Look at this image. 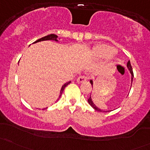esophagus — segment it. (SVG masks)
Here are the masks:
<instances>
[{
    "mask_svg": "<svg viewBox=\"0 0 150 150\" xmlns=\"http://www.w3.org/2000/svg\"><path fill=\"white\" fill-rule=\"evenodd\" d=\"M87 77L84 76V75H82V76H79L78 78V79H77V81H78V83H83L84 82V81H87Z\"/></svg>",
    "mask_w": 150,
    "mask_h": 150,
    "instance_id": "esophagus-1",
    "label": "esophagus"
}]
</instances>
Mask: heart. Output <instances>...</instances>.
<instances>
[{
  "instance_id": "heart-1",
  "label": "heart",
  "mask_w": 150,
  "mask_h": 150,
  "mask_svg": "<svg viewBox=\"0 0 150 150\" xmlns=\"http://www.w3.org/2000/svg\"><path fill=\"white\" fill-rule=\"evenodd\" d=\"M116 50L113 47L105 44H99L93 47V55L97 58H108L115 53Z\"/></svg>"
}]
</instances>
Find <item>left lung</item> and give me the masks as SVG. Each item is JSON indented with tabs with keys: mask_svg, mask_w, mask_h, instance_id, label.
<instances>
[{
	"mask_svg": "<svg viewBox=\"0 0 150 150\" xmlns=\"http://www.w3.org/2000/svg\"><path fill=\"white\" fill-rule=\"evenodd\" d=\"M127 67H128V69H129L130 70V72H131V75H132V77H131V83H132V82H133V78H134V72H133V69H132V67H131V62H130V61H128V63H127ZM90 83H91V86H92V88H93V81H91V80L90 81ZM88 103H89V104H90L91 106L92 107H93V109H94L95 110H96V111H98V112H110V111H103V110H100V109L99 108H98L97 107H96V105H95L94 104H93V101H92V99H91V97H89L88 98Z\"/></svg>",
	"mask_w": 150,
	"mask_h": 150,
	"instance_id": "8db88e82",
	"label": "left lung"
}]
</instances>
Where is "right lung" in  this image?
Instances as JSON below:
<instances>
[{"mask_svg": "<svg viewBox=\"0 0 150 150\" xmlns=\"http://www.w3.org/2000/svg\"><path fill=\"white\" fill-rule=\"evenodd\" d=\"M57 37H58V36H57V35H54V34L48 35H46V36H45V37L41 38L38 39V40H36V41L35 42V43H38V42L43 41V40H56V41H57ZM70 83H71V81H69V82L66 83L65 84L63 85L62 87V88H61V91H60V95H59V98L61 97L63 91H64V88H65L66 86H67L68 84ZM59 99H58V100H59Z\"/></svg>", "mask_w": 150, "mask_h": 150, "instance_id": "add662e5", "label": "right lung"}]
</instances>
